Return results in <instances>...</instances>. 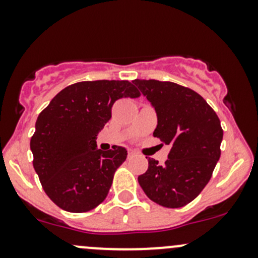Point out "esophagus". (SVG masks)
<instances>
[{"label":"esophagus","instance_id":"34e87169","mask_svg":"<svg viewBox=\"0 0 258 258\" xmlns=\"http://www.w3.org/2000/svg\"><path fill=\"white\" fill-rule=\"evenodd\" d=\"M134 156H135V152H132V151H128V158L134 157Z\"/></svg>","mask_w":258,"mask_h":258}]
</instances>
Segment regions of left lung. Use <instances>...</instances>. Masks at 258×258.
Wrapping results in <instances>:
<instances>
[{
    "instance_id": "left-lung-1",
    "label": "left lung",
    "mask_w": 258,
    "mask_h": 258,
    "mask_svg": "<svg viewBox=\"0 0 258 258\" xmlns=\"http://www.w3.org/2000/svg\"><path fill=\"white\" fill-rule=\"evenodd\" d=\"M157 113L153 136L171 147L160 166L148 158L139 183L151 201L178 209L194 201L209 183L221 156L223 131L218 116L202 96L167 81H132Z\"/></svg>"
}]
</instances>
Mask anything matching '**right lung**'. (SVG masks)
<instances>
[{"instance_id":"obj_1","label":"right lung","mask_w":258,"mask_h":258,"mask_svg":"<svg viewBox=\"0 0 258 258\" xmlns=\"http://www.w3.org/2000/svg\"><path fill=\"white\" fill-rule=\"evenodd\" d=\"M141 93L128 81H83L57 93L36 121L33 167L46 195L69 212H87L107 197L126 148L101 151L96 139L117 100Z\"/></svg>"}]
</instances>
